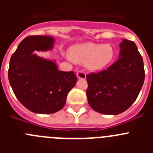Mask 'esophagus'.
<instances>
[{"label":"esophagus","mask_w":153,"mask_h":153,"mask_svg":"<svg viewBox=\"0 0 153 153\" xmlns=\"http://www.w3.org/2000/svg\"><path fill=\"white\" fill-rule=\"evenodd\" d=\"M76 76H77L78 79H85L86 77V74H85L83 71H82V70H80V71H78L77 74H76Z\"/></svg>","instance_id":"34e87169"}]
</instances>
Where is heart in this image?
<instances>
[{
    "mask_svg": "<svg viewBox=\"0 0 153 153\" xmlns=\"http://www.w3.org/2000/svg\"><path fill=\"white\" fill-rule=\"evenodd\" d=\"M70 56L76 63H85V67L89 70L97 71L112 63L115 57V51L110 44L85 43L70 47Z\"/></svg>",
    "mask_w": 153,
    "mask_h": 153,
    "instance_id": "1",
    "label": "heart"
}]
</instances>
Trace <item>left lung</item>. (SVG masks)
<instances>
[{
    "instance_id": "8db88e82",
    "label": "left lung",
    "mask_w": 153,
    "mask_h": 153,
    "mask_svg": "<svg viewBox=\"0 0 153 153\" xmlns=\"http://www.w3.org/2000/svg\"><path fill=\"white\" fill-rule=\"evenodd\" d=\"M119 60L107 70L86 76L90 107L102 114L117 115L131 106L145 79L144 64L136 44L123 39Z\"/></svg>"
}]
</instances>
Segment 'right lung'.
Segmentation results:
<instances>
[{"instance_id": "right-lung-1", "label": "right lung", "mask_w": 153, "mask_h": 153, "mask_svg": "<svg viewBox=\"0 0 153 153\" xmlns=\"http://www.w3.org/2000/svg\"><path fill=\"white\" fill-rule=\"evenodd\" d=\"M54 41L50 36H27L10 58L8 79L13 93L23 106L35 113L51 114L60 110L77 81L73 71L58 70L55 60L33 53L51 51Z\"/></svg>"}]
</instances>
